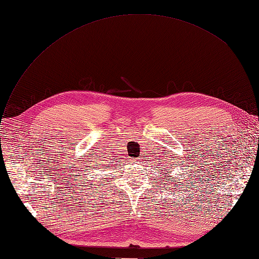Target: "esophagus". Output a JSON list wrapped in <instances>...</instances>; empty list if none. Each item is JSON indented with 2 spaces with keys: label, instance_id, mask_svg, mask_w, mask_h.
<instances>
[{
  "label": "esophagus",
  "instance_id": "34e87169",
  "mask_svg": "<svg viewBox=\"0 0 259 259\" xmlns=\"http://www.w3.org/2000/svg\"><path fill=\"white\" fill-rule=\"evenodd\" d=\"M132 162H133L134 164H137V163H139V158H135V159H133Z\"/></svg>",
  "mask_w": 259,
  "mask_h": 259
}]
</instances>
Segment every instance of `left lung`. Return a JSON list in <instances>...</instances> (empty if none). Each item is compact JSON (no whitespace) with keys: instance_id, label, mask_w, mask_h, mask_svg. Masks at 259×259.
<instances>
[{"instance_id":"1","label":"left lung","mask_w":259,"mask_h":259,"mask_svg":"<svg viewBox=\"0 0 259 259\" xmlns=\"http://www.w3.org/2000/svg\"><path fill=\"white\" fill-rule=\"evenodd\" d=\"M168 170H169V169H168ZM167 174H169V172H167ZM170 179H172V180H174V182H172L174 184H175V182H178V180H176L174 177H170V178H168V179H167V180H170ZM169 183H170V182H169ZM174 186H175V185H174Z\"/></svg>"}]
</instances>
